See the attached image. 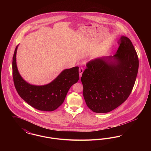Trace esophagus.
Here are the masks:
<instances>
[{"label":"esophagus","instance_id":"obj_1","mask_svg":"<svg viewBox=\"0 0 151 151\" xmlns=\"http://www.w3.org/2000/svg\"><path fill=\"white\" fill-rule=\"evenodd\" d=\"M83 71H84V69H83V67H81L79 68V75H80V77L81 76L82 73H83Z\"/></svg>","mask_w":151,"mask_h":151}]
</instances>
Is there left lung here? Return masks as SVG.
<instances>
[{
    "instance_id": "obj_1",
    "label": "left lung",
    "mask_w": 151,
    "mask_h": 151,
    "mask_svg": "<svg viewBox=\"0 0 151 151\" xmlns=\"http://www.w3.org/2000/svg\"><path fill=\"white\" fill-rule=\"evenodd\" d=\"M118 43L114 56L90 60L81 78L86 105L95 113H108L120 106L135 83L139 68L137 51L126 37L122 36Z\"/></svg>"
}]
</instances>
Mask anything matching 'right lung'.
<instances>
[{"instance_id":"1","label":"right lung","mask_w":151,"mask_h":151,"mask_svg":"<svg viewBox=\"0 0 151 151\" xmlns=\"http://www.w3.org/2000/svg\"><path fill=\"white\" fill-rule=\"evenodd\" d=\"M12 61V75L15 88L19 96L29 105L41 111H51L64 102L70 87L79 80V67L66 69L50 84L42 86L30 85L20 75L16 65V51Z\"/></svg>"}]
</instances>
